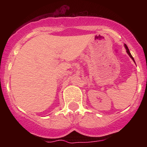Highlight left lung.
Instances as JSON below:
<instances>
[{"label": "left lung", "instance_id": "left-lung-1", "mask_svg": "<svg viewBox=\"0 0 147 147\" xmlns=\"http://www.w3.org/2000/svg\"><path fill=\"white\" fill-rule=\"evenodd\" d=\"M124 46H125V48H126V50H127V54H129V57H130L132 58V60H133V61H134V62H135L134 59H133V57H132V55H131L130 52H129V49H128V47H127V45H126V44H125V45H124Z\"/></svg>", "mask_w": 147, "mask_h": 147}]
</instances>
